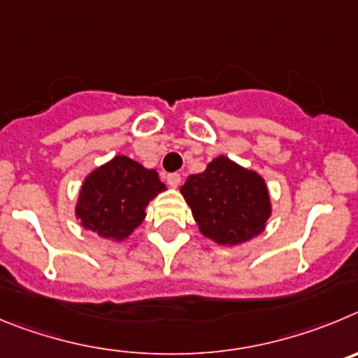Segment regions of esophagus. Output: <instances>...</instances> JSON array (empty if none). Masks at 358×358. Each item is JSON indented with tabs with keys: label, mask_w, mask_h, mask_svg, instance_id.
I'll return each mask as SVG.
<instances>
[{
	"label": "esophagus",
	"mask_w": 358,
	"mask_h": 358,
	"mask_svg": "<svg viewBox=\"0 0 358 358\" xmlns=\"http://www.w3.org/2000/svg\"><path fill=\"white\" fill-rule=\"evenodd\" d=\"M167 180V185L169 187H178L180 182H182V176L178 175V173H171V175L166 176Z\"/></svg>",
	"instance_id": "34e87169"
}]
</instances>
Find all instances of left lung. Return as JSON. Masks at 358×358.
I'll list each match as a JSON object with an SVG mask.
<instances>
[{"label":"left lung","instance_id":"left-lung-1","mask_svg":"<svg viewBox=\"0 0 358 358\" xmlns=\"http://www.w3.org/2000/svg\"><path fill=\"white\" fill-rule=\"evenodd\" d=\"M199 231L217 244H243L262 234L271 198L259 173L221 155L180 187Z\"/></svg>","mask_w":358,"mask_h":358}]
</instances>
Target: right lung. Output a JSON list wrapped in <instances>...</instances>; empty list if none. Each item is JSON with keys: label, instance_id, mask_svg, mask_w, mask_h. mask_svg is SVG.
Wrapping results in <instances>:
<instances>
[{"label": "right lung", "instance_id": "obj_1", "mask_svg": "<svg viewBox=\"0 0 358 358\" xmlns=\"http://www.w3.org/2000/svg\"><path fill=\"white\" fill-rule=\"evenodd\" d=\"M162 191L166 185L155 169L117 155L83 180L76 219L103 239L124 241L144 221L148 203Z\"/></svg>", "mask_w": 358, "mask_h": 358}]
</instances>
